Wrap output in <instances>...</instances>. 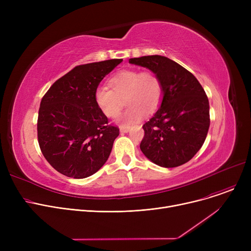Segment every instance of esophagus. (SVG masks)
I'll use <instances>...</instances> for the list:
<instances>
[{"label":"esophagus","instance_id":"34e87169","mask_svg":"<svg viewBox=\"0 0 251 251\" xmlns=\"http://www.w3.org/2000/svg\"><path fill=\"white\" fill-rule=\"evenodd\" d=\"M120 131L122 133H126V132H128L129 131V127L128 126H121L120 127Z\"/></svg>","mask_w":251,"mask_h":251}]
</instances>
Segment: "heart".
<instances>
[{
	"mask_svg": "<svg viewBox=\"0 0 251 251\" xmlns=\"http://www.w3.org/2000/svg\"><path fill=\"white\" fill-rule=\"evenodd\" d=\"M109 84L111 88L96 89V103L105 117L114 119L120 115L126 99L129 108L121 117V122L126 125L139 122L146 112H155L164 96L162 80L151 71L122 70L110 79Z\"/></svg>",
	"mask_w": 251,
	"mask_h": 251,
	"instance_id": "1",
	"label": "heart"
}]
</instances>
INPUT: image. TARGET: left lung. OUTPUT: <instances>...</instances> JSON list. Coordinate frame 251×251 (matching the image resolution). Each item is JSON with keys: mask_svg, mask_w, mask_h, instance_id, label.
<instances>
[{"mask_svg": "<svg viewBox=\"0 0 251 251\" xmlns=\"http://www.w3.org/2000/svg\"><path fill=\"white\" fill-rule=\"evenodd\" d=\"M159 76L164 87L161 107L142 128L140 150L149 160L164 168L190 161L201 150L209 128V103L195 76L167 57L132 58Z\"/></svg>", "mask_w": 251, "mask_h": 251, "instance_id": "8db88e82", "label": "left lung"}]
</instances>
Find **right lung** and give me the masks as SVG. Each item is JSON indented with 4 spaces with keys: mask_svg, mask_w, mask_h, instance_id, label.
I'll use <instances>...</instances> for the list:
<instances>
[{
    "mask_svg": "<svg viewBox=\"0 0 251 251\" xmlns=\"http://www.w3.org/2000/svg\"><path fill=\"white\" fill-rule=\"evenodd\" d=\"M122 59L79 65L52 84L41 101L37 140L49 164L59 173L82 179L107 162L119 128L109 124L95 91Z\"/></svg>",
    "mask_w": 251,
    "mask_h": 251,
    "instance_id": "obj_1",
    "label": "right lung"
}]
</instances>
